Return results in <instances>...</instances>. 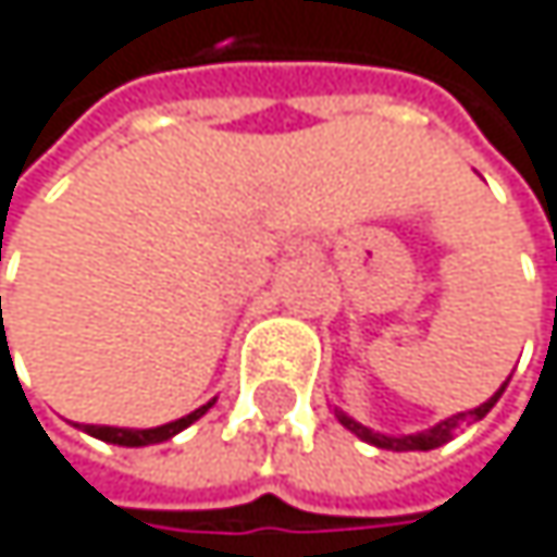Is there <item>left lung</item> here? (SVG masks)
<instances>
[{"mask_svg":"<svg viewBox=\"0 0 557 557\" xmlns=\"http://www.w3.org/2000/svg\"><path fill=\"white\" fill-rule=\"evenodd\" d=\"M508 385V382H505ZM505 385L488 398V401H482L479 408H471V411H458V414H451V419H445V422H438L435 429H429V432H414V435H382V432H372V429H366V425H358L355 419H348L345 411H338V422L348 429V432H355L361 442H369V445H375V448H392V451H432V448H438V445H445V442H451L455 435H458V429H461V422H482L485 414L495 408V401L502 398V392H505Z\"/></svg>","mask_w":557,"mask_h":557,"instance_id":"1","label":"left lung"}]
</instances>
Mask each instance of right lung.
Listing matches in <instances>:
<instances>
[{"label": "right lung", "mask_w": 557, "mask_h": 557, "mask_svg": "<svg viewBox=\"0 0 557 557\" xmlns=\"http://www.w3.org/2000/svg\"><path fill=\"white\" fill-rule=\"evenodd\" d=\"M212 405H215V398H212L209 405L196 408V411H188L185 419H175V422H169V425H159V429H112V425H86V432H89V435H96V438H102V442H109V445H125V448H138V445H159V442H169L172 435H178L182 429H188L191 422H199V419H202V414H206Z\"/></svg>", "instance_id": "1"}]
</instances>
